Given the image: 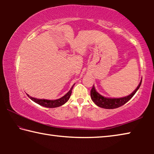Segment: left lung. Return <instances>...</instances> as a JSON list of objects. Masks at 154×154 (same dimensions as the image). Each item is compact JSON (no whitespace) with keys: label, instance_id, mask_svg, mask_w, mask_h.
Listing matches in <instances>:
<instances>
[{"label":"left lung","instance_id":"1","mask_svg":"<svg viewBox=\"0 0 154 154\" xmlns=\"http://www.w3.org/2000/svg\"><path fill=\"white\" fill-rule=\"evenodd\" d=\"M142 79L140 80V82L138 85L137 88L135 89L133 92L130 94V95L125 96V97L122 98H106L104 97L102 95L96 92L95 90L94 86L93 85L92 90L90 91V96L91 98L94 103L96 105L100 106L101 108L104 109H112L118 108L119 106L124 105L126 104L128 101L130 100V99L132 98L137 91L139 90V88L141 84Z\"/></svg>","mask_w":154,"mask_h":154}]
</instances>
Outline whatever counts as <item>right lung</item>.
I'll list each match as a JSON object with an SVG mask.
<instances>
[{
    "label": "right lung",
    "mask_w": 154,
    "mask_h": 154,
    "mask_svg": "<svg viewBox=\"0 0 154 154\" xmlns=\"http://www.w3.org/2000/svg\"><path fill=\"white\" fill-rule=\"evenodd\" d=\"M74 85H72V88H71V90H70L64 96H62V98H59V99H56V100H45V99H38V98L31 97V96H30L28 94H27V96L35 103H37V104H38V105H40L43 106H45V107H48V108L58 107V106L63 105L64 104L66 103L67 101L69 100V99L70 98V97H71L72 90V88H73Z\"/></svg>",
    "instance_id": "right-lung-1"
}]
</instances>
